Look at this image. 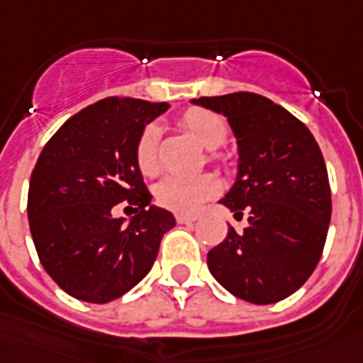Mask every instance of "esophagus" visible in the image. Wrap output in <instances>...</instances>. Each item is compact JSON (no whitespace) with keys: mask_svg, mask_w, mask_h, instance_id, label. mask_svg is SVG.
Wrapping results in <instances>:
<instances>
[{"mask_svg":"<svg viewBox=\"0 0 363 363\" xmlns=\"http://www.w3.org/2000/svg\"><path fill=\"white\" fill-rule=\"evenodd\" d=\"M197 217L196 215H184V213H177L176 215V221L177 223H194V221H196Z\"/></svg>","mask_w":363,"mask_h":363,"instance_id":"esophagus-1","label":"esophagus"}]
</instances>
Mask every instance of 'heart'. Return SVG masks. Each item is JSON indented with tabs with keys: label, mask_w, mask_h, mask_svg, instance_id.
<instances>
[{
	"label": "heart",
	"mask_w": 363,
	"mask_h": 363,
	"mask_svg": "<svg viewBox=\"0 0 363 363\" xmlns=\"http://www.w3.org/2000/svg\"><path fill=\"white\" fill-rule=\"evenodd\" d=\"M179 124L191 134L194 138L206 150L219 148L227 140L229 128L223 116L217 112L206 108H189L182 116ZM157 142H160V130L150 124L142 130L138 142H136V166L146 177L156 176L160 172V160H157ZM217 179L211 174H201L194 177L169 176L164 177L156 186V201L162 207L176 213H196L203 201L217 194Z\"/></svg>",
	"instance_id": "b5f03b06"
}]
</instances>
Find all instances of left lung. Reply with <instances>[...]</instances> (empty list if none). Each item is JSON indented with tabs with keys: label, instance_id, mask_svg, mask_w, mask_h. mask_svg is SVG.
<instances>
[{
	"label": "left lung",
	"instance_id": "8db88e82",
	"mask_svg": "<svg viewBox=\"0 0 363 363\" xmlns=\"http://www.w3.org/2000/svg\"><path fill=\"white\" fill-rule=\"evenodd\" d=\"M194 104L223 114L237 140V176L219 203L249 227L207 253V267L241 301L272 304L308 281L328 235L332 197L326 164L311 130L255 92L201 96Z\"/></svg>",
	"mask_w": 363,
	"mask_h": 363
}]
</instances>
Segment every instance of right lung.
Wrapping results in <instances>:
<instances>
[{
  "mask_svg": "<svg viewBox=\"0 0 363 363\" xmlns=\"http://www.w3.org/2000/svg\"><path fill=\"white\" fill-rule=\"evenodd\" d=\"M167 102L110 96L82 108L45 144L35 164L27 217L39 261L67 294L104 304L134 289L176 225L152 206L136 166V142ZM129 199L126 222L113 206Z\"/></svg>",
  "mask_w": 363,
  "mask_h": 363,
  "instance_id": "obj_1",
  "label": "right lung"
}]
</instances>
